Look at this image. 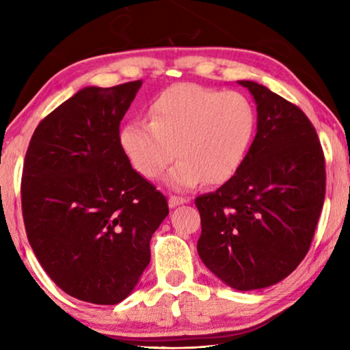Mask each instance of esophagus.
Returning <instances> with one entry per match:
<instances>
[{
  "label": "esophagus",
  "mask_w": 350,
  "mask_h": 350,
  "mask_svg": "<svg viewBox=\"0 0 350 350\" xmlns=\"http://www.w3.org/2000/svg\"><path fill=\"white\" fill-rule=\"evenodd\" d=\"M187 202H188V200L180 198V196H170V200H168L170 208H174V206L182 205V204H187Z\"/></svg>",
  "instance_id": "34e87169"
}]
</instances>
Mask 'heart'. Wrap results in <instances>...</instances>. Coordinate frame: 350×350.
<instances>
[{
  "instance_id": "heart-1",
  "label": "heart",
  "mask_w": 350,
  "mask_h": 350,
  "mask_svg": "<svg viewBox=\"0 0 350 350\" xmlns=\"http://www.w3.org/2000/svg\"><path fill=\"white\" fill-rule=\"evenodd\" d=\"M150 120L128 122L120 144L133 167L154 179L177 161L167 176L176 189L200 182L224 183L238 173L253 144L258 114L247 96L180 83L162 91L150 106Z\"/></svg>"
}]
</instances>
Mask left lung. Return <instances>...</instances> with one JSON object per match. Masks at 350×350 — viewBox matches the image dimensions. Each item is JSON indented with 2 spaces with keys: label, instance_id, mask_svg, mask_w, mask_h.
<instances>
[{
  "label": "left lung",
  "instance_id": "8db88e82",
  "mask_svg": "<svg viewBox=\"0 0 350 350\" xmlns=\"http://www.w3.org/2000/svg\"><path fill=\"white\" fill-rule=\"evenodd\" d=\"M258 105V131L244 163L215 193L196 198L198 253L236 290L280 282L309 252L325 194V162L298 106L254 81H238Z\"/></svg>",
  "mask_w": 350,
  "mask_h": 350
}]
</instances>
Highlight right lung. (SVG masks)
<instances>
[{
    "instance_id": "1",
    "label": "right lung",
    "mask_w": 350,
    "mask_h": 350,
    "mask_svg": "<svg viewBox=\"0 0 350 350\" xmlns=\"http://www.w3.org/2000/svg\"><path fill=\"white\" fill-rule=\"evenodd\" d=\"M142 81L85 88L33 131L21 177L26 234L63 292L117 304L150 264L167 198L133 170L120 122Z\"/></svg>"
}]
</instances>
